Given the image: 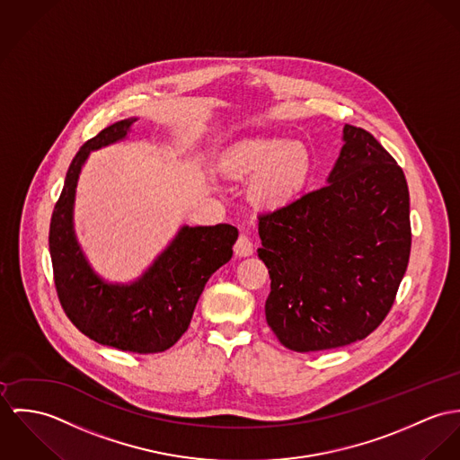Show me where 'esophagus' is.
Returning <instances> with one entry per match:
<instances>
[{"instance_id": "34e87169", "label": "esophagus", "mask_w": 460, "mask_h": 460, "mask_svg": "<svg viewBox=\"0 0 460 460\" xmlns=\"http://www.w3.org/2000/svg\"><path fill=\"white\" fill-rule=\"evenodd\" d=\"M254 252V245H252V240L245 234H240L236 243H234V254L238 257H247V255H252Z\"/></svg>"}]
</instances>
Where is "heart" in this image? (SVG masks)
Listing matches in <instances>:
<instances>
[{
    "mask_svg": "<svg viewBox=\"0 0 460 460\" xmlns=\"http://www.w3.org/2000/svg\"><path fill=\"white\" fill-rule=\"evenodd\" d=\"M310 156L304 145L282 139L254 137L238 143L224 158V172L231 178L252 176L251 192L255 203H288L305 183Z\"/></svg>",
    "mask_w": 460,
    "mask_h": 460,
    "instance_id": "heart-1",
    "label": "heart"
}]
</instances>
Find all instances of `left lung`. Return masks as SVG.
I'll list each match as a JSON object with an SVG mask.
<instances>
[{"label": "left lung", "mask_w": 460, "mask_h": 460, "mask_svg": "<svg viewBox=\"0 0 460 460\" xmlns=\"http://www.w3.org/2000/svg\"><path fill=\"white\" fill-rule=\"evenodd\" d=\"M326 185L261 213L266 323L296 353L370 335L395 302L411 252L406 176L377 139L344 127Z\"/></svg>", "instance_id": "1"}]
</instances>
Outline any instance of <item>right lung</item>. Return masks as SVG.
<instances>
[{
  "mask_svg": "<svg viewBox=\"0 0 460 460\" xmlns=\"http://www.w3.org/2000/svg\"><path fill=\"white\" fill-rule=\"evenodd\" d=\"M134 121L109 125L74 156L52 211L49 251L56 293L74 326L102 346L150 355L169 349L187 332L208 279L233 257L238 229L183 226L132 284H109L93 271L74 233L77 180L90 152L125 139Z\"/></svg>",
  "mask_w": 460,
  "mask_h": 460,
  "instance_id": "1",
  "label": "right lung"
}]
</instances>
